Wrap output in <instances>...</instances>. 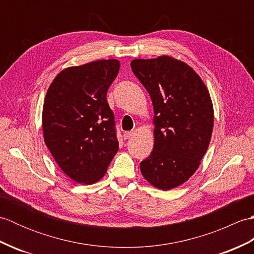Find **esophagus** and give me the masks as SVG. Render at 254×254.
Instances as JSON below:
<instances>
[{
  "mask_svg": "<svg viewBox=\"0 0 254 254\" xmlns=\"http://www.w3.org/2000/svg\"><path fill=\"white\" fill-rule=\"evenodd\" d=\"M132 136H133V132H126L123 134L124 139H128V138H131Z\"/></svg>",
  "mask_w": 254,
  "mask_h": 254,
  "instance_id": "1",
  "label": "esophagus"
}]
</instances>
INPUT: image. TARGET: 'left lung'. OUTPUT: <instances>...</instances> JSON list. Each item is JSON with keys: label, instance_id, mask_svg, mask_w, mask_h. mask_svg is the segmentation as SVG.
<instances>
[{"label": "left lung", "instance_id": "1", "mask_svg": "<svg viewBox=\"0 0 254 254\" xmlns=\"http://www.w3.org/2000/svg\"><path fill=\"white\" fill-rule=\"evenodd\" d=\"M134 75L152 98L154 148L139 167L145 179L161 190L179 187L203 158L212 137L213 104L193 69L170 57L131 62Z\"/></svg>", "mask_w": 254, "mask_h": 254}]
</instances>
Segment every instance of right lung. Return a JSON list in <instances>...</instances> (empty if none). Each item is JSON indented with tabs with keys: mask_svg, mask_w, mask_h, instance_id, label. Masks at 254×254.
Masks as SVG:
<instances>
[{
	"mask_svg": "<svg viewBox=\"0 0 254 254\" xmlns=\"http://www.w3.org/2000/svg\"><path fill=\"white\" fill-rule=\"evenodd\" d=\"M120 68L99 60L63 69L47 91L42 130L47 147L64 174L89 185L100 180L119 149L107 91Z\"/></svg>",
	"mask_w": 254,
	"mask_h": 254,
	"instance_id": "right-lung-1",
	"label": "right lung"
}]
</instances>
